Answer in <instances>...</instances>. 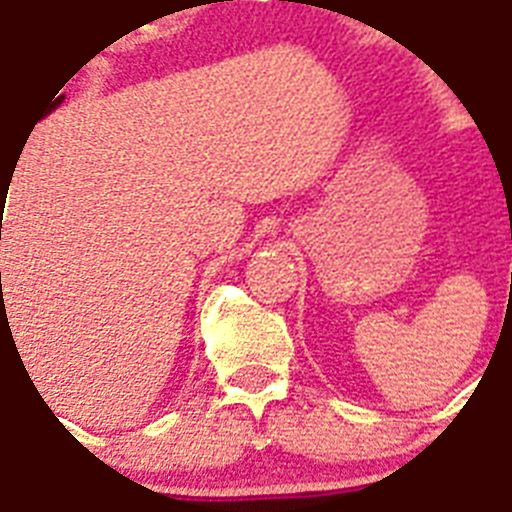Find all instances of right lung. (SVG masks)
I'll use <instances>...</instances> for the list:
<instances>
[{
    "label": "right lung",
    "mask_w": 512,
    "mask_h": 512,
    "mask_svg": "<svg viewBox=\"0 0 512 512\" xmlns=\"http://www.w3.org/2000/svg\"><path fill=\"white\" fill-rule=\"evenodd\" d=\"M2 197H5V192H2ZM0 277H2V275H0Z\"/></svg>",
    "instance_id": "right-lung-1"
}]
</instances>
